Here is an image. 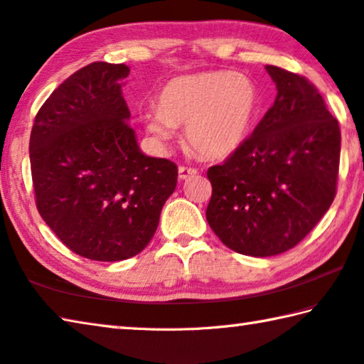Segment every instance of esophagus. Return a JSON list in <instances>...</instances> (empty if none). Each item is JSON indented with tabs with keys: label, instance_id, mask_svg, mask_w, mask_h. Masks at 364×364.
I'll return each instance as SVG.
<instances>
[{
	"label": "esophagus",
	"instance_id": "obj_1",
	"mask_svg": "<svg viewBox=\"0 0 364 364\" xmlns=\"http://www.w3.org/2000/svg\"><path fill=\"white\" fill-rule=\"evenodd\" d=\"M196 173H197V170H196V168H193V167H184V165H181V167L178 168V176H180V180H181V181L188 180V178L194 176Z\"/></svg>",
	"mask_w": 364,
	"mask_h": 364
}]
</instances>
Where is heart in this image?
<instances>
[{
	"label": "heart",
	"instance_id": "1",
	"mask_svg": "<svg viewBox=\"0 0 364 364\" xmlns=\"http://www.w3.org/2000/svg\"><path fill=\"white\" fill-rule=\"evenodd\" d=\"M260 109L254 80L231 70H210L171 78L157 95L156 107L141 114L146 130L168 141L184 123V141L204 159H223L247 139Z\"/></svg>",
	"mask_w": 364,
	"mask_h": 364
}]
</instances>
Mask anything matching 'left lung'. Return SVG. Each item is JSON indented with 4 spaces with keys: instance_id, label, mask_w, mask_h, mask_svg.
Returning a JSON list of instances; mask_svg holds the SVG:
<instances>
[{
    "instance_id": "8db88e82",
    "label": "left lung",
    "mask_w": 364,
    "mask_h": 364,
    "mask_svg": "<svg viewBox=\"0 0 364 364\" xmlns=\"http://www.w3.org/2000/svg\"><path fill=\"white\" fill-rule=\"evenodd\" d=\"M274 104L254 133L221 165L208 168L207 221L226 247L271 257L292 249L336 197L341 128L305 77L264 67Z\"/></svg>"
}]
</instances>
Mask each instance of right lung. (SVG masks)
<instances>
[{
	"label": "right lung",
	"instance_id": "obj_1",
	"mask_svg": "<svg viewBox=\"0 0 364 364\" xmlns=\"http://www.w3.org/2000/svg\"><path fill=\"white\" fill-rule=\"evenodd\" d=\"M125 64L93 63L60 83L30 134L36 208L72 252L96 262L139 254L173 194L178 167L141 152L122 96Z\"/></svg>",
	"mask_w": 364,
	"mask_h": 364
}]
</instances>
